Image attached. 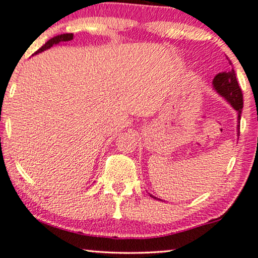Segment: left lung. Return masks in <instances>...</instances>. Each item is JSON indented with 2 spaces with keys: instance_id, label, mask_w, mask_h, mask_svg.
<instances>
[{
  "instance_id": "obj_1",
  "label": "left lung",
  "mask_w": 258,
  "mask_h": 258,
  "mask_svg": "<svg viewBox=\"0 0 258 258\" xmlns=\"http://www.w3.org/2000/svg\"><path fill=\"white\" fill-rule=\"evenodd\" d=\"M213 89L223 96L231 106L233 107L234 110L238 113V125H237V135H239V122H240V114H242L243 109V94L240 90L239 84L237 82L236 73L233 69H231L229 73H220L214 77L213 82ZM152 197V195H150ZM157 199L156 197H152ZM159 200V199H157Z\"/></svg>"
}]
</instances>
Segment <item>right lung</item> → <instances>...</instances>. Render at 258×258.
Returning a JSON list of instances; mask_svg holds the SVG:
<instances>
[{"label": "right lung", "mask_w": 258, "mask_h": 258, "mask_svg": "<svg viewBox=\"0 0 258 258\" xmlns=\"http://www.w3.org/2000/svg\"><path fill=\"white\" fill-rule=\"evenodd\" d=\"M74 39V34L73 33H65V34H60V35H56V37H53V38H51L50 40L48 41H46L45 42L44 45H42V46L39 48L38 51H35V53L34 54H38V53H41L42 51H45V50H47V48H50V47H52L53 46V45H58L59 44V42H67V41H71ZM33 54V56H34Z\"/></svg>", "instance_id": "right-lung-1"}]
</instances>
